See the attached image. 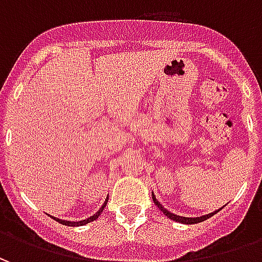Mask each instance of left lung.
<instances>
[{"instance_id": "obj_1", "label": "left lung", "mask_w": 262, "mask_h": 262, "mask_svg": "<svg viewBox=\"0 0 262 262\" xmlns=\"http://www.w3.org/2000/svg\"><path fill=\"white\" fill-rule=\"evenodd\" d=\"M151 198H153L154 203L157 205V208L163 212V213L167 216V217H170L171 220H176V222H181V223H185V225H195V223H199V222H203V220L209 219L210 216H213L214 213H217V210H214L213 213H209V214H205V216H201V217H182V216H177V214L174 213H170L167 209L161 205V203L156 199V196H154V193H151Z\"/></svg>"}]
</instances>
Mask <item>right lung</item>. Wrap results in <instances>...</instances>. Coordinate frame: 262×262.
<instances>
[{"label":"right lung","instance_id":"obj_1","mask_svg":"<svg viewBox=\"0 0 262 262\" xmlns=\"http://www.w3.org/2000/svg\"><path fill=\"white\" fill-rule=\"evenodd\" d=\"M106 202H108V199L105 201V203H103V205H102V208L99 209V210H98L97 213L94 214V216H91V217H88V219H85V220H81V222H67V220L56 219V217H54V219L57 220L59 223H61V225H66V226H82V225H86V223H90V222H94V220H95V219H98V216L102 213L103 208L106 206Z\"/></svg>","mask_w":262,"mask_h":262}]
</instances>
